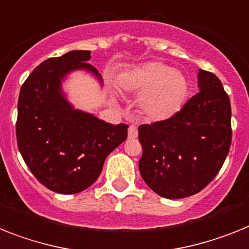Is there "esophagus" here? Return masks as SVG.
Wrapping results in <instances>:
<instances>
[{
  "label": "esophagus",
  "mask_w": 249,
  "mask_h": 249,
  "mask_svg": "<svg viewBox=\"0 0 249 249\" xmlns=\"http://www.w3.org/2000/svg\"><path fill=\"white\" fill-rule=\"evenodd\" d=\"M128 137L129 139H135L138 137V129L135 125H130L128 130Z\"/></svg>",
  "instance_id": "esophagus-1"
}]
</instances>
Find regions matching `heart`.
Listing matches in <instances>:
<instances>
[{
	"instance_id": "heart-1",
	"label": "heart",
	"mask_w": 249,
	"mask_h": 249,
	"mask_svg": "<svg viewBox=\"0 0 249 249\" xmlns=\"http://www.w3.org/2000/svg\"><path fill=\"white\" fill-rule=\"evenodd\" d=\"M125 92L141 96V110L150 121H164L183 107L189 81L183 73L160 62H148L125 71L118 78Z\"/></svg>"
}]
</instances>
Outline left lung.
<instances>
[{
	"label": "left lung",
	"mask_w": 249,
	"mask_h": 249,
	"mask_svg": "<svg viewBox=\"0 0 249 249\" xmlns=\"http://www.w3.org/2000/svg\"><path fill=\"white\" fill-rule=\"evenodd\" d=\"M199 92L164 121L139 126L143 154L139 171L150 189L166 199L195 195L212 182L231 143V108L220 79L197 74Z\"/></svg>",
	"instance_id": "8db88e82"
}]
</instances>
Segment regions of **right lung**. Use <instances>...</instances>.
Masks as SVG:
<instances>
[{
  "instance_id": "obj_1",
  "label": "right lung",
  "mask_w": 249,
  "mask_h": 249,
  "mask_svg": "<svg viewBox=\"0 0 249 249\" xmlns=\"http://www.w3.org/2000/svg\"><path fill=\"white\" fill-rule=\"evenodd\" d=\"M89 50L49 58L31 72L20 89L16 138L18 150L37 181L58 194H78L99 178L106 157L128 137V125H112L77 110L62 82L86 71L102 83L87 62Z\"/></svg>"
}]
</instances>
